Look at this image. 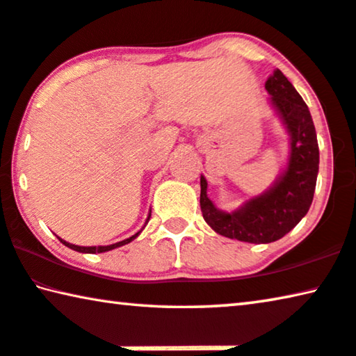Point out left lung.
Instances as JSON below:
<instances>
[{"mask_svg": "<svg viewBox=\"0 0 356 356\" xmlns=\"http://www.w3.org/2000/svg\"><path fill=\"white\" fill-rule=\"evenodd\" d=\"M266 90L289 134L286 170L266 193L231 213L213 205L207 195V179L200 177V210L207 224L224 237L248 243L275 242L307 215L320 163L315 125L302 97L280 70L266 81Z\"/></svg>", "mask_w": 356, "mask_h": 356, "instance_id": "1", "label": "left lung"}]
</instances>
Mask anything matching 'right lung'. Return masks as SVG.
Returning a JSON list of instances; mask_svg holds the SVG:
<instances>
[{"label": "right lung", "mask_w": 356, "mask_h": 356, "mask_svg": "<svg viewBox=\"0 0 356 356\" xmlns=\"http://www.w3.org/2000/svg\"><path fill=\"white\" fill-rule=\"evenodd\" d=\"M149 216H151V215H149ZM147 220H149V218H147ZM138 234H140V232H136L135 235H132V237L122 240V242H118V243H113V245H106V247H78V245L68 243V242H65V240H62V238H60V242H62V243L65 245V247H68V248L74 250V251H79V253H92V254H95V253H105V251L114 250V248H118V247H122V245H127V243L132 242L134 238L138 237Z\"/></svg>", "instance_id": "add662e5"}]
</instances>
